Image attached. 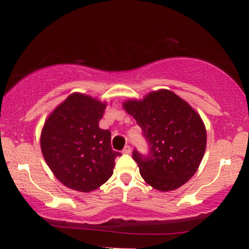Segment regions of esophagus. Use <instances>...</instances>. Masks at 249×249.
Listing matches in <instances>:
<instances>
[{"mask_svg": "<svg viewBox=\"0 0 249 249\" xmlns=\"http://www.w3.org/2000/svg\"><path fill=\"white\" fill-rule=\"evenodd\" d=\"M130 152H131V147H130V146L125 145L124 148V151H122V153H124V154H130Z\"/></svg>", "mask_w": 249, "mask_h": 249, "instance_id": "34e87169", "label": "esophagus"}]
</instances>
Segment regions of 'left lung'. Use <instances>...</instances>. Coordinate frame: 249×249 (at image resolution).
I'll use <instances>...</instances> for the list:
<instances>
[{"label": "left lung", "mask_w": 249, "mask_h": 249, "mask_svg": "<svg viewBox=\"0 0 249 249\" xmlns=\"http://www.w3.org/2000/svg\"><path fill=\"white\" fill-rule=\"evenodd\" d=\"M124 107L142 128L148 146L147 153L132 152L142 179L162 192L188 181L206 148V130L196 111L166 89L148 94L142 101H128Z\"/></svg>", "instance_id": "obj_1"}]
</instances>
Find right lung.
<instances>
[{
	"label": "right lung",
	"mask_w": 249,
	"mask_h": 249,
	"mask_svg": "<svg viewBox=\"0 0 249 249\" xmlns=\"http://www.w3.org/2000/svg\"><path fill=\"white\" fill-rule=\"evenodd\" d=\"M105 107L89 96L72 94L44 124V159L54 176L71 189L91 192L113 175L114 160L121 153L112 149L111 131L98 125Z\"/></svg>",
	"instance_id": "obj_1"
}]
</instances>
